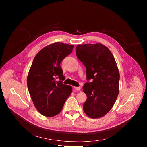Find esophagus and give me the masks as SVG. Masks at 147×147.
I'll return each instance as SVG.
<instances>
[{
	"mask_svg": "<svg viewBox=\"0 0 147 147\" xmlns=\"http://www.w3.org/2000/svg\"><path fill=\"white\" fill-rule=\"evenodd\" d=\"M74 89L75 90H76L77 91H80L81 90V88L80 87H74Z\"/></svg>",
	"mask_w": 147,
	"mask_h": 147,
	"instance_id": "obj_1",
	"label": "esophagus"
}]
</instances>
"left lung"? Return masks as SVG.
I'll return each instance as SVG.
<instances>
[{
    "label": "left lung",
    "mask_w": 147,
    "mask_h": 147,
    "mask_svg": "<svg viewBox=\"0 0 147 147\" xmlns=\"http://www.w3.org/2000/svg\"><path fill=\"white\" fill-rule=\"evenodd\" d=\"M77 58L86 67L88 80L83 91L87 96L84 113L91 118L104 117L112 109L119 93V73L109 49L100 43L76 47Z\"/></svg>",
    "instance_id": "1"
}]
</instances>
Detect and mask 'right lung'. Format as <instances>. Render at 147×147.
<instances>
[{
	"label": "right lung",
	"instance_id": "right-lung-1",
	"mask_svg": "<svg viewBox=\"0 0 147 147\" xmlns=\"http://www.w3.org/2000/svg\"><path fill=\"white\" fill-rule=\"evenodd\" d=\"M74 47L64 43H51L42 48L33 60L27 84L34 106L44 116L52 117L60 113L72 93V86L63 83L65 77L60 64Z\"/></svg>",
	"mask_w": 147,
	"mask_h": 147
}]
</instances>
